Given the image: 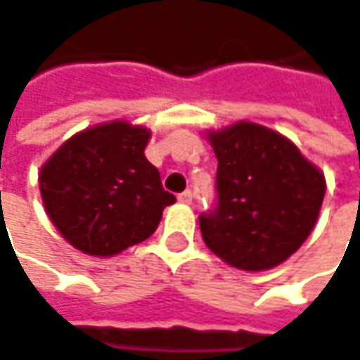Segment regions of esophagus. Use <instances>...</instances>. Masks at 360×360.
I'll use <instances>...</instances> for the list:
<instances>
[{
  "mask_svg": "<svg viewBox=\"0 0 360 360\" xmlns=\"http://www.w3.org/2000/svg\"><path fill=\"white\" fill-rule=\"evenodd\" d=\"M178 200H180V202H184V205H190V202H192V192L186 190V192L178 194Z\"/></svg>",
  "mask_w": 360,
  "mask_h": 360,
  "instance_id": "1",
  "label": "esophagus"
}]
</instances>
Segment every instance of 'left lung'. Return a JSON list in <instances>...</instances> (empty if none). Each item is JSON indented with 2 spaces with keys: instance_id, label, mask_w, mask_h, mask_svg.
I'll return each instance as SVG.
<instances>
[{
  "instance_id": "1",
  "label": "left lung",
  "mask_w": 360,
  "mask_h": 360,
  "mask_svg": "<svg viewBox=\"0 0 360 360\" xmlns=\"http://www.w3.org/2000/svg\"><path fill=\"white\" fill-rule=\"evenodd\" d=\"M205 135L219 160V205L198 219L207 247L243 271L278 267L316 226L324 174L292 139L259 123L237 121Z\"/></svg>"
}]
</instances>
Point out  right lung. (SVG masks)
I'll use <instances>...</instances> for the list:
<instances>
[{
    "label": "right lung",
    "mask_w": 360,
    "mask_h": 360,
    "mask_svg": "<svg viewBox=\"0 0 360 360\" xmlns=\"http://www.w3.org/2000/svg\"><path fill=\"white\" fill-rule=\"evenodd\" d=\"M150 137L148 127L115 119L68 137L42 164V202L64 241L113 257L152 237L176 198L143 153Z\"/></svg>",
    "instance_id": "obj_1"
}]
</instances>
